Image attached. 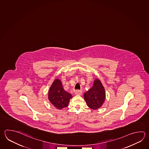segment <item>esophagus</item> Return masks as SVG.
Here are the masks:
<instances>
[{
  "mask_svg": "<svg viewBox=\"0 0 149 149\" xmlns=\"http://www.w3.org/2000/svg\"><path fill=\"white\" fill-rule=\"evenodd\" d=\"M82 93V91H80V90H76V91H74V93L77 95H81Z\"/></svg>",
  "mask_w": 149,
  "mask_h": 149,
  "instance_id": "esophagus-1",
  "label": "esophagus"
}]
</instances>
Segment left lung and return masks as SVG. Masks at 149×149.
I'll use <instances>...</instances> for the list:
<instances>
[{"instance_id": "8db88e82", "label": "left lung", "mask_w": 149, "mask_h": 149, "mask_svg": "<svg viewBox=\"0 0 149 149\" xmlns=\"http://www.w3.org/2000/svg\"><path fill=\"white\" fill-rule=\"evenodd\" d=\"M105 98V88L98 79H95L93 87L84 93V99L88 106L93 109L102 107Z\"/></svg>"}]
</instances>
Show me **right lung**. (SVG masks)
<instances>
[{
    "label": "right lung",
    "mask_w": 149,
    "mask_h": 149,
    "mask_svg": "<svg viewBox=\"0 0 149 149\" xmlns=\"http://www.w3.org/2000/svg\"><path fill=\"white\" fill-rule=\"evenodd\" d=\"M72 97L71 93L64 91L60 80L56 79L53 81L49 91L48 98L54 107L58 109L67 107Z\"/></svg>",
    "instance_id": "obj_1"
}]
</instances>
